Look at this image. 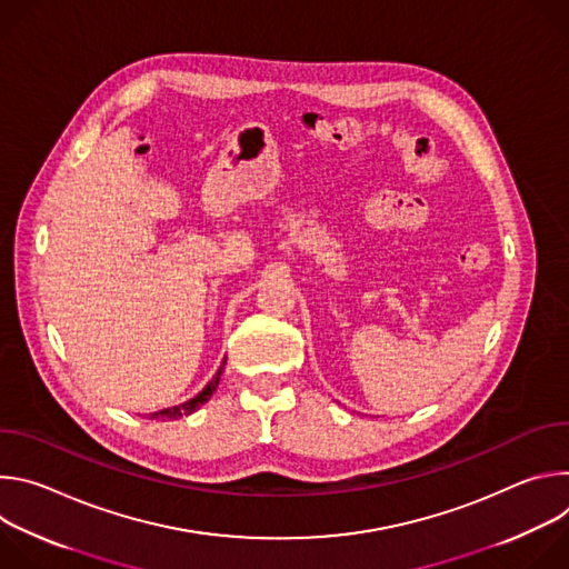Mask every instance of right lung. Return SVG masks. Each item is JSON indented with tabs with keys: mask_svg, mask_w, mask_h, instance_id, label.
Instances as JSON below:
<instances>
[{
	"mask_svg": "<svg viewBox=\"0 0 569 569\" xmlns=\"http://www.w3.org/2000/svg\"><path fill=\"white\" fill-rule=\"evenodd\" d=\"M224 362L227 360H222V365H220V369L216 371V376L209 380V385L198 393V396H193L191 400H187V402H180V405H176V408H167V410H159V412H154V415H150L148 419H161V421H176V419H182V417H189V415H193L200 405H204L209 398H211V393L216 391V387H218V382H220V373H222V369H224Z\"/></svg>",
	"mask_w": 569,
	"mask_h": 569,
	"instance_id": "obj_1",
	"label": "right lung"
}]
</instances>
